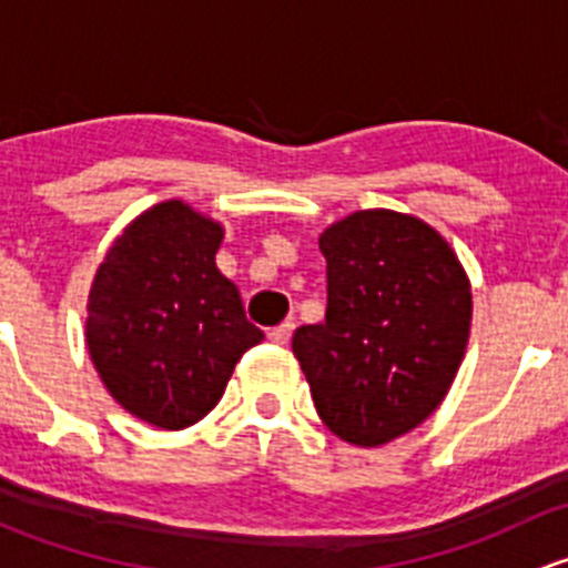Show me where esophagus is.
<instances>
[{
	"label": "esophagus",
	"mask_w": 568,
	"mask_h": 568,
	"mask_svg": "<svg viewBox=\"0 0 568 568\" xmlns=\"http://www.w3.org/2000/svg\"><path fill=\"white\" fill-rule=\"evenodd\" d=\"M291 335H294V321H283L280 326L268 329V341L277 343V346H285L291 341Z\"/></svg>",
	"instance_id": "34e87169"
}]
</instances>
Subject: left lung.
<instances>
[{
    "mask_svg": "<svg viewBox=\"0 0 568 568\" xmlns=\"http://www.w3.org/2000/svg\"><path fill=\"white\" fill-rule=\"evenodd\" d=\"M326 318L294 332L318 417L379 448L420 426L464 359L473 294L450 244L409 214L354 211L318 239Z\"/></svg>",
    "mask_w": 568,
    "mask_h": 568,
    "instance_id": "left-lung-1",
    "label": "left lung"
}]
</instances>
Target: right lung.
Here are the masks:
<instances>
[{
	"mask_svg": "<svg viewBox=\"0 0 568 568\" xmlns=\"http://www.w3.org/2000/svg\"><path fill=\"white\" fill-rule=\"evenodd\" d=\"M225 227L183 200L142 211L109 247L88 300V352L140 420L178 432L203 420L242 354L263 341L216 268Z\"/></svg>",
	"mask_w": 568,
	"mask_h": 568,
	"instance_id": "right-lung-1",
	"label": "right lung"
}]
</instances>
